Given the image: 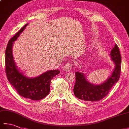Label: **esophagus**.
Here are the masks:
<instances>
[{"mask_svg": "<svg viewBox=\"0 0 129 129\" xmlns=\"http://www.w3.org/2000/svg\"><path fill=\"white\" fill-rule=\"evenodd\" d=\"M73 66L72 64L71 63H67V64H65L64 68H63V70L65 72H69L71 69H72Z\"/></svg>", "mask_w": 129, "mask_h": 129, "instance_id": "1", "label": "esophagus"}]
</instances>
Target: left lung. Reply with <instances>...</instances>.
Listing matches in <instances>:
<instances>
[{
  "instance_id": "obj_1",
  "label": "left lung",
  "mask_w": 129,
  "mask_h": 129,
  "mask_svg": "<svg viewBox=\"0 0 129 129\" xmlns=\"http://www.w3.org/2000/svg\"><path fill=\"white\" fill-rule=\"evenodd\" d=\"M110 55L115 67L111 75L101 84L94 85L90 83L86 80L83 73H75L76 81L74 93L76 98L84 101H97L109 94L111 87L119 80L121 73V55L117 44L115 45Z\"/></svg>"
}]
</instances>
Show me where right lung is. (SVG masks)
Returning <instances> with one entry per match:
<instances>
[{
	"mask_svg": "<svg viewBox=\"0 0 129 129\" xmlns=\"http://www.w3.org/2000/svg\"><path fill=\"white\" fill-rule=\"evenodd\" d=\"M28 24H25L8 43L5 50V72L9 83L19 95L32 100H39L47 96L50 89V81L59 74L57 70L48 71L34 78H29L19 72L13 58L12 46Z\"/></svg>",
	"mask_w": 129,
	"mask_h": 129,
	"instance_id": "add662e5",
	"label": "right lung"
}]
</instances>
